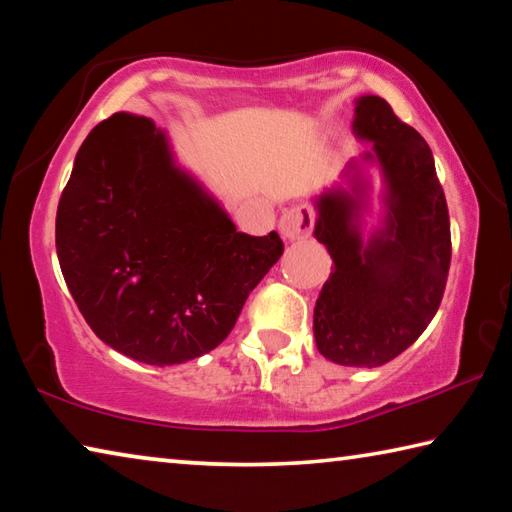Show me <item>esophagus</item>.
<instances>
[{"instance_id":"esophagus-1","label":"esophagus","mask_w":512,"mask_h":512,"mask_svg":"<svg viewBox=\"0 0 512 512\" xmlns=\"http://www.w3.org/2000/svg\"><path fill=\"white\" fill-rule=\"evenodd\" d=\"M314 228V212L307 205H293L280 216V232L284 239H302Z\"/></svg>"}]
</instances>
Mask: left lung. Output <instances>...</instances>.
<instances>
[{"instance_id":"left-lung-1","label":"left lung","mask_w":512,"mask_h":512,"mask_svg":"<svg viewBox=\"0 0 512 512\" xmlns=\"http://www.w3.org/2000/svg\"><path fill=\"white\" fill-rule=\"evenodd\" d=\"M352 128L372 142L363 155L386 180V219L363 244L359 164H345L343 187L316 198L320 244L334 259L314 309V336L325 359L350 368L393 361L427 329L443 300L452 235L443 185L429 144L375 94L357 99Z\"/></svg>"}]
</instances>
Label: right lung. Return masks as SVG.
Returning a JSON list of instances; mask_svg holds the SVG:
<instances>
[{"instance_id":"1","label":"right lung","mask_w":512,"mask_h":512,"mask_svg":"<svg viewBox=\"0 0 512 512\" xmlns=\"http://www.w3.org/2000/svg\"><path fill=\"white\" fill-rule=\"evenodd\" d=\"M56 250L92 332L135 361L171 366L223 343L284 244L277 232H237L149 117L115 112L76 153Z\"/></svg>"}]
</instances>
